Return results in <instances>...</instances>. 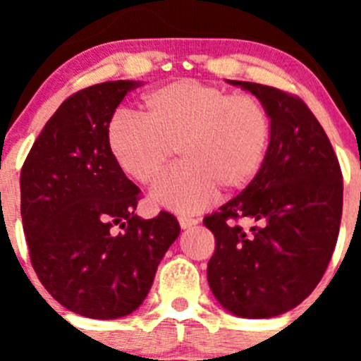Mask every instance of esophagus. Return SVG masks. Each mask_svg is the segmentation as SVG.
Returning a JSON list of instances; mask_svg holds the SVG:
<instances>
[{
	"label": "esophagus",
	"mask_w": 361,
	"mask_h": 361,
	"mask_svg": "<svg viewBox=\"0 0 361 361\" xmlns=\"http://www.w3.org/2000/svg\"><path fill=\"white\" fill-rule=\"evenodd\" d=\"M178 220H180L181 228H190V227H194V225L199 224V218L188 216V214H180V216H178Z\"/></svg>",
	"instance_id": "34e87169"
}]
</instances>
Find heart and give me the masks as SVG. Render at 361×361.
<instances>
[{"label":"heart","instance_id":"heart-1","mask_svg":"<svg viewBox=\"0 0 361 361\" xmlns=\"http://www.w3.org/2000/svg\"><path fill=\"white\" fill-rule=\"evenodd\" d=\"M271 115L260 97L197 80H176L147 94L141 116L118 113L108 129V150L118 169L150 187L176 148L183 162L154 192L160 204L192 213L218 188L246 187L265 157Z\"/></svg>","mask_w":361,"mask_h":361}]
</instances>
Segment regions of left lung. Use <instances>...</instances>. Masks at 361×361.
<instances>
[{
	"mask_svg": "<svg viewBox=\"0 0 361 361\" xmlns=\"http://www.w3.org/2000/svg\"><path fill=\"white\" fill-rule=\"evenodd\" d=\"M271 115V141L253 181L204 218L214 235L207 281L216 300L243 318H272L311 295L336 250L342 171L307 104L276 87L235 82ZM255 219L251 229L238 225Z\"/></svg>",
	"mask_w": 361,
	"mask_h": 361,
	"instance_id": "left-lung-1",
	"label": "left lung"
}]
</instances>
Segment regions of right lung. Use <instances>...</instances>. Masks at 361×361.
Here are the masks:
<instances>
[{"instance_id": "1", "label": "right lung", "mask_w": 361, "mask_h": 361, "mask_svg": "<svg viewBox=\"0 0 361 361\" xmlns=\"http://www.w3.org/2000/svg\"><path fill=\"white\" fill-rule=\"evenodd\" d=\"M137 82L116 80L69 96L45 123L20 171V214L36 276L57 302L96 319L141 305L167 248L176 216L134 213L140 188L108 150L116 106Z\"/></svg>"}]
</instances>
